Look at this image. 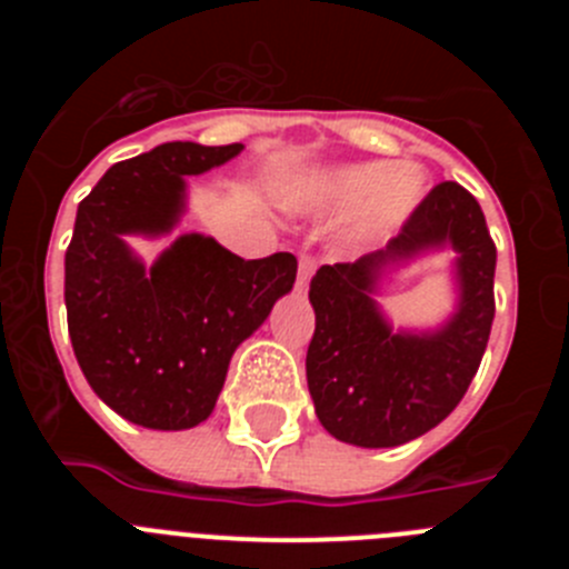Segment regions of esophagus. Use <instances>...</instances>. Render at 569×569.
Listing matches in <instances>:
<instances>
[{
    "instance_id": "34e87169",
    "label": "esophagus",
    "mask_w": 569,
    "mask_h": 569,
    "mask_svg": "<svg viewBox=\"0 0 569 569\" xmlns=\"http://www.w3.org/2000/svg\"><path fill=\"white\" fill-rule=\"evenodd\" d=\"M313 270H316V259H310V256H301V259H299V279H296V288L308 290V281H310V276H313Z\"/></svg>"
}]
</instances>
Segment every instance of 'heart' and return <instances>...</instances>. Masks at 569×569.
<instances>
[{"instance_id": "b5f03b06", "label": "heart", "mask_w": 569, "mask_h": 569, "mask_svg": "<svg viewBox=\"0 0 569 569\" xmlns=\"http://www.w3.org/2000/svg\"><path fill=\"white\" fill-rule=\"evenodd\" d=\"M425 173L416 168L396 170L390 162L345 164L313 188L319 208L350 210L365 204L367 233H385L413 213L425 196Z\"/></svg>"}]
</instances>
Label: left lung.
Returning a JSON list of instances; mask_svg holds the SVG:
<instances>
[{"label":"left lung","mask_w":569,"mask_h":569,"mask_svg":"<svg viewBox=\"0 0 569 569\" xmlns=\"http://www.w3.org/2000/svg\"><path fill=\"white\" fill-rule=\"evenodd\" d=\"M441 247L457 250V313L439 331H393L375 305L380 276ZM492 276L496 244L485 213L456 182L436 184L387 248L321 264L310 281L316 330L308 347L321 427L347 445L399 447L453 413L490 339Z\"/></svg>","instance_id":"left-lung-1"}]
</instances>
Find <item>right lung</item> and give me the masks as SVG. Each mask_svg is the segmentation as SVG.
<instances>
[{
	"label": "right lung",
	"instance_id": "obj_1",
	"mask_svg": "<svg viewBox=\"0 0 569 569\" xmlns=\"http://www.w3.org/2000/svg\"><path fill=\"white\" fill-rule=\"evenodd\" d=\"M244 144L168 142L116 162L79 202L64 253L70 345L93 393L133 425L188 430L213 413L230 356L293 290L296 256L241 259L184 233L144 268L124 236H164L184 213V176Z\"/></svg>",
	"mask_w": 569,
	"mask_h": 569
}]
</instances>
